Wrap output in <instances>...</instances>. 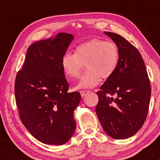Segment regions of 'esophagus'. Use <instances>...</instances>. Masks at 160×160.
<instances>
[{
	"mask_svg": "<svg viewBox=\"0 0 160 160\" xmlns=\"http://www.w3.org/2000/svg\"><path fill=\"white\" fill-rule=\"evenodd\" d=\"M89 92V91H88V90H83V91L80 92V94H81V95H82V97L84 98V96H86Z\"/></svg>",
	"mask_w": 160,
	"mask_h": 160,
	"instance_id": "esophagus-1",
	"label": "esophagus"
}]
</instances>
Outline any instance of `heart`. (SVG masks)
Masks as SVG:
<instances>
[{
    "label": "heart",
    "mask_w": 160,
    "mask_h": 160,
    "mask_svg": "<svg viewBox=\"0 0 160 160\" xmlns=\"http://www.w3.org/2000/svg\"><path fill=\"white\" fill-rule=\"evenodd\" d=\"M119 52L114 43L99 38L91 39L78 45L75 53L68 52L62 58V67L68 78L77 77L83 64L87 71L79 78L75 89H91L97 86L100 77L108 78L117 71Z\"/></svg>",
    "instance_id": "1"
}]
</instances>
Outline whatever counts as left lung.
I'll use <instances>...</instances> for the list:
<instances>
[{
  "mask_svg": "<svg viewBox=\"0 0 160 160\" xmlns=\"http://www.w3.org/2000/svg\"><path fill=\"white\" fill-rule=\"evenodd\" d=\"M104 33L118 47L119 62L113 75L97 92L99 101L95 110L107 135L114 139H126L141 128L147 117L150 81L138 50L119 35Z\"/></svg>",
  "mask_w": 160,
  "mask_h": 160,
  "instance_id": "left-lung-1",
  "label": "left lung"
}]
</instances>
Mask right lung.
Here are the masks:
<instances>
[{"label":"right lung","mask_w":160,"mask_h":160,"mask_svg":"<svg viewBox=\"0 0 160 160\" xmlns=\"http://www.w3.org/2000/svg\"><path fill=\"white\" fill-rule=\"evenodd\" d=\"M73 40L72 34L60 32L33 43L16 76L19 118L30 134L45 144L62 145L76 130L73 112L81 95L68 92L69 85L62 67V57Z\"/></svg>","instance_id":"add662e5"}]
</instances>
